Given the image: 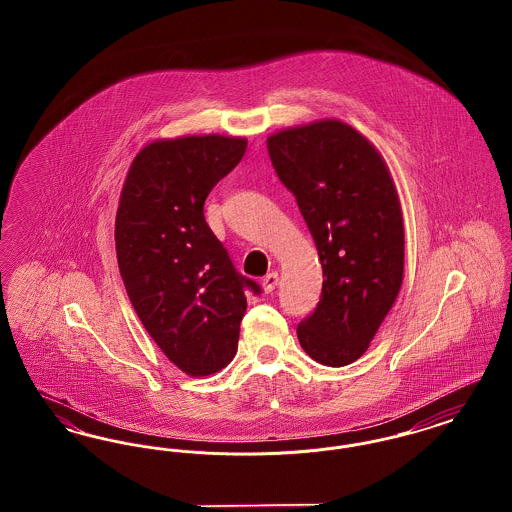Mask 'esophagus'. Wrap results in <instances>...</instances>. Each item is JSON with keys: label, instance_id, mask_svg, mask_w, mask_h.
<instances>
[{"label": "esophagus", "instance_id": "34e87169", "mask_svg": "<svg viewBox=\"0 0 512 512\" xmlns=\"http://www.w3.org/2000/svg\"><path fill=\"white\" fill-rule=\"evenodd\" d=\"M261 284H263V290L265 292L270 293L274 288H276V284H278V272H268L267 276L261 280Z\"/></svg>", "mask_w": 512, "mask_h": 512}]
</instances>
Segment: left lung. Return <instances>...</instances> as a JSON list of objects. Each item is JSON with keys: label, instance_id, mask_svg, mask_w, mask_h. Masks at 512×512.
Instances as JSON below:
<instances>
[{"label": "left lung", "instance_id": "obj_1", "mask_svg": "<svg viewBox=\"0 0 512 512\" xmlns=\"http://www.w3.org/2000/svg\"><path fill=\"white\" fill-rule=\"evenodd\" d=\"M267 147L324 276L297 340L320 365H349L368 349L403 282L405 230L390 171L361 132L336 119L280 130Z\"/></svg>", "mask_w": 512, "mask_h": 512}]
</instances>
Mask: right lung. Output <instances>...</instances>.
I'll return each mask as SVG.
<instances>
[{
    "mask_svg": "<svg viewBox=\"0 0 512 512\" xmlns=\"http://www.w3.org/2000/svg\"><path fill=\"white\" fill-rule=\"evenodd\" d=\"M247 140L220 134L147 144L132 161L115 220L128 299L147 334L190 376L228 365L240 338L247 292L209 224V192L244 157Z\"/></svg>",
    "mask_w": 512,
    "mask_h": 512,
    "instance_id": "right-lung-1",
    "label": "right lung"
}]
</instances>
